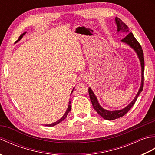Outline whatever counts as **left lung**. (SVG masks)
Instances as JSON below:
<instances>
[{
	"mask_svg": "<svg viewBox=\"0 0 155 155\" xmlns=\"http://www.w3.org/2000/svg\"><path fill=\"white\" fill-rule=\"evenodd\" d=\"M115 24L117 25L118 33L120 32H125V33H126L127 36L123 39H122L121 42L128 45L130 48H132L134 51V52H136L137 57L139 59L140 67H141V83H140V86L139 89V91H138V93L136 94L135 97L134 98V99L131 101L126 107L123 108V109L117 110H108L103 108L101 106L99 103H98L97 98L96 96H95L93 91H92L91 88H88V93H89L90 98H91V103H92V104H93L94 109L96 110L97 113L99 114L100 116L103 117L104 119L108 120L117 119V118L123 117L125 114L127 113L128 110L130 109L131 107H132L134 105V104L135 103L138 97H139V95L143 91V84H144V54H143L142 47H141L139 43V42L137 41V39L134 38L132 32H129V31H128V27L123 21H121L120 18H118L117 17L115 18Z\"/></svg>",
	"mask_w": 155,
	"mask_h": 155,
	"instance_id": "left-lung-1",
	"label": "left lung"
}]
</instances>
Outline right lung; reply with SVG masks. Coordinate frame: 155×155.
<instances>
[{"instance_id": "add662e5", "label": "right lung", "mask_w": 155, "mask_h": 155, "mask_svg": "<svg viewBox=\"0 0 155 155\" xmlns=\"http://www.w3.org/2000/svg\"><path fill=\"white\" fill-rule=\"evenodd\" d=\"M26 33H27V32H25L24 33H22L21 36H20L19 37V38H18V39L17 41H16V42H15V43L16 42H18L19 41H21V39H22V38L23 37V36H24ZM74 88H73V89H72V92H71V94L72 93V91H74ZM71 101H69V103H68V108H67V110H66V112H65V113L64 114V115L62 117V118H61V119H59L58 120H57V121H56V122H54V123H51V124H45V126H47V127H54V126H55V125H57V124H58V123H60L61 122H62V120H64L66 118H67V114H68V113H69V112L71 111Z\"/></svg>"}]
</instances>
